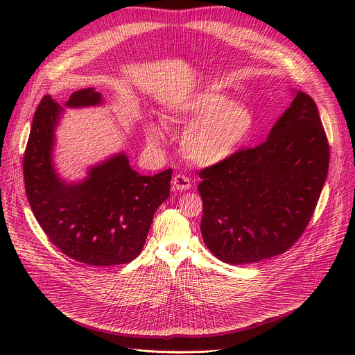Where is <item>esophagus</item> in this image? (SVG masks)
<instances>
[{"instance_id": "esophagus-1", "label": "esophagus", "mask_w": 355, "mask_h": 355, "mask_svg": "<svg viewBox=\"0 0 355 355\" xmlns=\"http://www.w3.org/2000/svg\"><path fill=\"white\" fill-rule=\"evenodd\" d=\"M173 185H174L175 190H178V191H185V190L191 189L193 182L190 181L189 177H185L184 174H175L174 178H173Z\"/></svg>"}]
</instances>
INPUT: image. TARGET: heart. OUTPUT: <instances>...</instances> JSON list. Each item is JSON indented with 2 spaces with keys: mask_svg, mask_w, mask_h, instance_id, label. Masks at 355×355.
Returning <instances> with one entry per match:
<instances>
[{
  "mask_svg": "<svg viewBox=\"0 0 355 355\" xmlns=\"http://www.w3.org/2000/svg\"><path fill=\"white\" fill-rule=\"evenodd\" d=\"M170 123H193L182 138L184 154L193 164L210 166L227 161L243 148L254 132L253 112L233 103L217 90H202L175 105L165 115ZM153 144L164 139L157 125L146 128Z\"/></svg>",
  "mask_w": 355,
  "mask_h": 355,
  "instance_id": "b5f03b06",
  "label": "heart"
}]
</instances>
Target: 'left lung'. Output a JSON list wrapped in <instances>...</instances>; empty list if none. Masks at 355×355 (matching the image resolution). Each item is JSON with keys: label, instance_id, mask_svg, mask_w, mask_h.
Returning a JSON list of instances; mask_svg holds the SVG:
<instances>
[{"label": "left lung", "instance_id": "1", "mask_svg": "<svg viewBox=\"0 0 355 355\" xmlns=\"http://www.w3.org/2000/svg\"><path fill=\"white\" fill-rule=\"evenodd\" d=\"M328 166L320 112L297 92L266 141L200 170L204 243L230 265L285 253L309 225Z\"/></svg>", "mask_w": 355, "mask_h": 355}]
</instances>
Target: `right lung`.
<instances>
[{
	"label": "right lung",
	"mask_w": 355,
	"mask_h": 355,
	"mask_svg": "<svg viewBox=\"0 0 355 355\" xmlns=\"http://www.w3.org/2000/svg\"><path fill=\"white\" fill-rule=\"evenodd\" d=\"M101 93H71L67 106L101 103ZM62 107L49 95L35 109L23 158L26 194L51 243L89 266L125 265L141 253L157 209L170 196L173 170L139 175L121 154L66 184L51 165L53 130Z\"/></svg>",
	"instance_id": "right-lung-1"
}]
</instances>
